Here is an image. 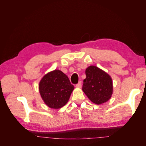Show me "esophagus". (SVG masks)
<instances>
[{
    "mask_svg": "<svg viewBox=\"0 0 146 146\" xmlns=\"http://www.w3.org/2000/svg\"><path fill=\"white\" fill-rule=\"evenodd\" d=\"M76 87L77 88H82V82H78V84H77V85H76Z\"/></svg>",
    "mask_w": 146,
    "mask_h": 146,
    "instance_id": "obj_1",
    "label": "esophagus"
}]
</instances>
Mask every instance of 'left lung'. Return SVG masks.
Returning <instances> with one entry per match:
<instances>
[{
    "mask_svg": "<svg viewBox=\"0 0 146 146\" xmlns=\"http://www.w3.org/2000/svg\"><path fill=\"white\" fill-rule=\"evenodd\" d=\"M86 77L82 90L91 102L100 105L108 101L113 92L112 78L110 75L96 66L86 69Z\"/></svg>",
    "mask_w": 146,
    "mask_h": 146,
    "instance_id": "obj_1",
    "label": "left lung"
}]
</instances>
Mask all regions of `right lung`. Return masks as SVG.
Returning a JSON list of instances; mask_svg holds the SVG:
<instances>
[{
  "mask_svg": "<svg viewBox=\"0 0 146 146\" xmlns=\"http://www.w3.org/2000/svg\"><path fill=\"white\" fill-rule=\"evenodd\" d=\"M74 90L68 76L58 69L47 73L39 83L42 100L53 109H59L67 104Z\"/></svg>",
  "mask_w": 146,
  "mask_h": 146,
  "instance_id": "1",
  "label": "right lung"
}]
</instances>
